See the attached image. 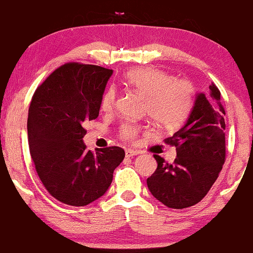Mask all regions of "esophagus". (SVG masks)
I'll use <instances>...</instances> for the list:
<instances>
[{"label": "esophagus", "instance_id": "34e87169", "mask_svg": "<svg viewBox=\"0 0 253 253\" xmlns=\"http://www.w3.org/2000/svg\"><path fill=\"white\" fill-rule=\"evenodd\" d=\"M139 151L136 150H130V149H127L126 152H125V155H126V157H134L136 155H139Z\"/></svg>", "mask_w": 253, "mask_h": 253}]
</instances>
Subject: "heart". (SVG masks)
<instances>
[{"label":"heart","instance_id":"heart-1","mask_svg":"<svg viewBox=\"0 0 253 253\" xmlns=\"http://www.w3.org/2000/svg\"><path fill=\"white\" fill-rule=\"evenodd\" d=\"M124 83L146 97V112L157 125L162 127H176L181 125L195 102V88L185 78H173L170 74L156 68L132 69L125 75ZM118 91L114 85L104 90L101 97V108L110 112L115 107ZM139 133L134 124H125L120 135L133 140Z\"/></svg>","mask_w":253,"mask_h":253}]
</instances>
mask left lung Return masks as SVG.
Here are the masks:
<instances>
[{
	"mask_svg": "<svg viewBox=\"0 0 253 253\" xmlns=\"http://www.w3.org/2000/svg\"><path fill=\"white\" fill-rule=\"evenodd\" d=\"M223 117L220 90L211 83L210 95H196L187 123L164 140L176 146L173 163L153 156L158 167L147 178V187L158 201L169 208L182 210L207 195L226 159Z\"/></svg>",
	"mask_w": 253,
	"mask_h": 253,
	"instance_id": "obj_1",
	"label": "left lung"
}]
</instances>
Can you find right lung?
Listing matches in <instances>:
<instances>
[{
    "instance_id": "1",
    "label": "right lung",
    "mask_w": 253,
    "mask_h": 253,
    "mask_svg": "<svg viewBox=\"0 0 253 253\" xmlns=\"http://www.w3.org/2000/svg\"><path fill=\"white\" fill-rule=\"evenodd\" d=\"M113 70L66 63L38 86L28 109L32 159L40 181L58 201L82 207L104 195L125 158L121 147L86 150L84 124L98 117Z\"/></svg>"
}]
</instances>
